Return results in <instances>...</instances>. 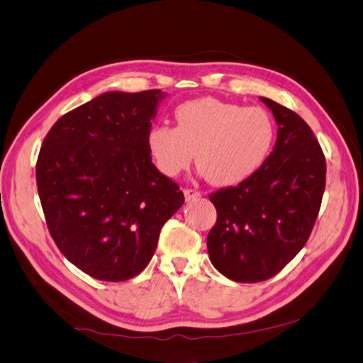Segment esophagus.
<instances>
[{
	"instance_id": "34e87169",
	"label": "esophagus",
	"mask_w": 363,
	"mask_h": 363,
	"mask_svg": "<svg viewBox=\"0 0 363 363\" xmlns=\"http://www.w3.org/2000/svg\"><path fill=\"white\" fill-rule=\"evenodd\" d=\"M184 196H186V201H195L201 196V194H200V191H196V190L186 189V190H184Z\"/></svg>"
}]
</instances>
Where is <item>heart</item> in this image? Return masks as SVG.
Wrapping results in <instances>:
<instances>
[{
	"label": "heart",
	"instance_id": "1",
	"mask_svg": "<svg viewBox=\"0 0 363 363\" xmlns=\"http://www.w3.org/2000/svg\"><path fill=\"white\" fill-rule=\"evenodd\" d=\"M176 127L149 129V154L163 174L196 167L212 186H239L264 167L275 143V123L261 106H242L216 97L184 102L174 110Z\"/></svg>",
	"mask_w": 363,
	"mask_h": 363
}]
</instances>
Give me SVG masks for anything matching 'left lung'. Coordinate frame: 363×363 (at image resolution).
<instances>
[{"instance_id": "8db88e82", "label": "left lung", "mask_w": 363, "mask_h": 363, "mask_svg": "<svg viewBox=\"0 0 363 363\" xmlns=\"http://www.w3.org/2000/svg\"><path fill=\"white\" fill-rule=\"evenodd\" d=\"M279 125L274 151L250 179L211 195L217 222L209 259L226 279L257 283L279 274L307 242L325 187V159L305 121L267 97Z\"/></svg>"}]
</instances>
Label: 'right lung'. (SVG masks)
<instances>
[{"label": "right lung", "mask_w": 363, "mask_h": 363, "mask_svg": "<svg viewBox=\"0 0 363 363\" xmlns=\"http://www.w3.org/2000/svg\"><path fill=\"white\" fill-rule=\"evenodd\" d=\"M165 97L160 89L104 92L56 121L42 143L35 181L48 231L92 279L138 275L184 204L146 143Z\"/></svg>", "instance_id": "obj_1"}]
</instances>
